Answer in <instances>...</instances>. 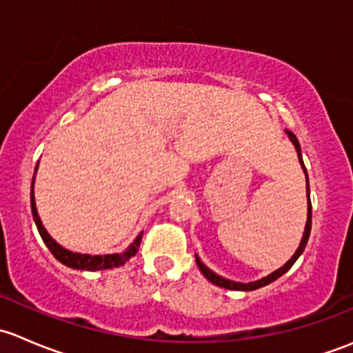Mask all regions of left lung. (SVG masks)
<instances>
[{"instance_id":"8db88e82","label":"left lung","mask_w":353,"mask_h":353,"mask_svg":"<svg viewBox=\"0 0 353 353\" xmlns=\"http://www.w3.org/2000/svg\"><path fill=\"white\" fill-rule=\"evenodd\" d=\"M288 140L292 141V145L295 147V152H297V157H299V163H301L302 170H304L305 174V191H307V222H305V227H304V234H302V239H301V244H299L297 251L294 252V256H292L290 259L285 263L283 266H280L279 270H275L273 273H270L268 276H263L261 280H256V282H249V283H241V282H234V280H229V279H223V276L216 275L215 272H212V270L208 268V266L205 265V263L199 259L198 254H194V258H196V265L199 268V272L205 275L206 280H210V282L213 283V285H219V287H223V288H229V290H244V292H249V290H256V288H261L265 285H268V283L275 282L276 279H280V276L283 275V273H287L288 270L292 268V265H294L295 261L299 259V256L302 254V251L305 249V244H307L309 241V234H311V193H309V177H307V170H305V165H304V160H302V154H301V145H299V140L297 137H295L292 131L285 130Z\"/></svg>"}]
</instances>
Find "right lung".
I'll list each match as a JSON object with an SVG mask.
<instances>
[{"mask_svg":"<svg viewBox=\"0 0 353 353\" xmlns=\"http://www.w3.org/2000/svg\"><path fill=\"white\" fill-rule=\"evenodd\" d=\"M39 169V163L35 165V172ZM35 172L34 179H32V188H30V208L32 215H34V222L37 225L39 234H41L42 241L48 245L49 251L52 252L56 259L63 265L68 266V268L73 270H87V272H97V270H110V268H119L121 265H124L126 261H130V258H133L138 252V248H140L141 237H143V232H140L137 236V239L133 241L123 252H114V254H83V252H74L70 251V249L63 248L61 244L56 243L49 232L46 230V227L42 225V220L37 213V206H35V196H34V183H35Z\"/></svg>","mask_w":353,"mask_h":353,"instance_id":"right-lung-1","label":"right lung"}]
</instances>
